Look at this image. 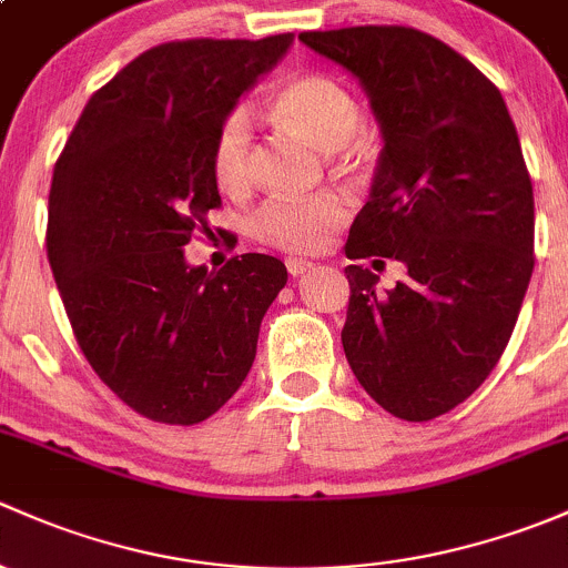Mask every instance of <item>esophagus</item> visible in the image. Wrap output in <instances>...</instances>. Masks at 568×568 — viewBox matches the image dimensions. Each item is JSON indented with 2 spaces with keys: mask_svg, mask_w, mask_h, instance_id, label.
Here are the masks:
<instances>
[{
  "mask_svg": "<svg viewBox=\"0 0 568 568\" xmlns=\"http://www.w3.org/2000/svg\"><path fill=\"white\" fill-rule=\"evenodd\" d=\"M284 265H286V273H290V276H301V273H306L308 267H312V262L297 260V256H290V260H284Z\"/></svg>",
  "mask_w": 568,
  "mask_h": 568,
  "instance_id": "esophagus-1",
  "label": "esophagus"
}]
</instances>
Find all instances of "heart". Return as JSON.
Wrapping results in <instances>:
<instances>
[{
  "label": "heart",
  "instance_id": "1",
  "mask_svg": "<svg viewBox=\"0 0 568 568\" xmlns=\"http://www.w3.org/2000/svg\"><path fill=\"white\" fill-rule=\"evenodd\" d=\"M271 114L292 133L325 153L349 148L361 131V103L338 79L303 73L290 79L271 98ZM251 116L243 106L230 109L219 122L210 148V169L224 191H243L251 183ZM347 219V204L333 194L308 199H271L251 219L256 241L290 254H314L331 232Z\"/></svg>",
  "mask_w": 568,
  "mask_h": 568
}]
</instances>
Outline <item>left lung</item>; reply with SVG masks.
I'll list each match as a JSON object with an SVG mask.
<instances>
[{"label":"left lung","instance_id":"1","mask_svg":"<svg viewBox=\"0 0 568 568\" xmlns=\"http://www.w3.org/2000/svg\"><path fill=\"white\" fill-rule=\"evenodd\" d=\"M297 38L364 84L383 131L344 254L407 267L385 295L369 267H344V355L383 410L432 420L495 369L534 273V185L517 128L498 87L420 29Z\"/></svg>","mask_w":568,"mask_h":568}]
</instances>
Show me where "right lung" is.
<instances>
[{
    "instance_id": "right-lung-1",
    "label": "right lung",
    "mask_w": 568,
    "mask_h": 568,
    "mask_svg": "<svg viewBox=\"0 0 568 568\" xmlns=\"http://www.w3.org/2000/svg\"><path fill=\"white\" fill-rule=\"evenodd\" d=\"M292 34L174 40L128 62L90 98L49 194L57 290L81 353L144 418L194 426L243 385L282 260L191 267L183 245L221 207L210 169L219 122Z\"/></svg>"
}]
</instances>
